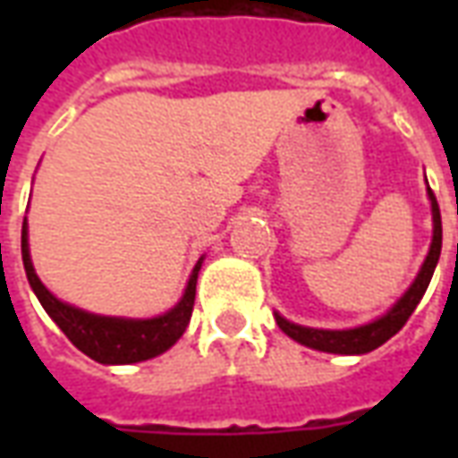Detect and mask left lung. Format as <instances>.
Returning <instances> with one entry per match:
<instances>
[{"label":"left lung","instance_id":"obj_1","mask_svg":"<svg viewBox=\"0 0 458 458\" xmlns=\"http://www.w3.org/2000/svg\"><path fill=\"white\" fill-rule=\"evenodd\" d=\"M429 193V200H432V245H429V252H427V259H424L420 275L414 279L410 289L404 292L403 297L394 301V307L383 314L380 318H375L370 324H363V327L345 328V331H327V328H309L299 327V324H292L284 317L277 318V327L287 334L289 338H294L297 344L307 345V348H314V351H324V353H338V355H363L375 351L377 345H383L385 341L400 331V328L407 324V318L412 317V311L420 304V299L424 297V292L429 287V279L434 275V267L439 262V255H442V213H439V203L434 199L432 189L427 191Z\"/></svg>","mask_w":458,"mask_h":458}]
</instances>
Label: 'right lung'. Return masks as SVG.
Wrapping results in <instances>:
<instances>
[{
	"instance_id": "1",
	"label": "right lung",
	"mask_w": 458,
	"mask_h": 458,
	"mask_svg": "<svg viewBox=\"0 0 458 458\" xmlns=\"http://www.w3.org/2000/svg\"><path fill=\"white\" fill-rule=\"evenodd\" d=\"M21 259H24L26 277L34 289V294L46 309V314L54 318L58 328L71 344L90 355L93 360L105 365H127L149 360L154 355L169 351L176 344L183 331L189 327L191 311H193V299H196V282H199V269L203 258L196 262L191 272L186 292L176 307L154 318H120V317H100V314H88L83 309H75L55 299L48 289L36 277L31 255H29V225H21Z\"/></svg>"
}]
</instances>
